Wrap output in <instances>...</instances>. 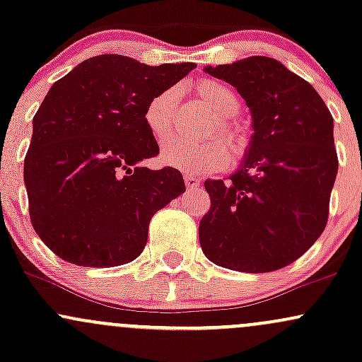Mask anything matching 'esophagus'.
Segmentation results:
<instances>
[{
  "label": "esophagus",
  "instance_id": "obj_1",
  "mask_svg": "<svg viewBox=\"0 0 362 362\" xmlns=\"http://www.w3.org/2000/svg\"><path fill=\"white\" fill-rule=\"evenodd\" d=\"M184 180H185V185H187V189H189V190H192V189H195V187L201 185V178L190 175V173H185Z\"/></svg>",
  "mask_w": 362,
  "mask_h": 362
}]
</instances>
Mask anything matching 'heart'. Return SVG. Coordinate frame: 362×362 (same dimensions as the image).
I'll return each instance as SVG.
<instances>
[{
  "instance_id": "obj_1",
  "label": "heart",
  "mask_w": 362,
  "mask_h": 362,
  "mask_svg": "<svg viewBox=\"0 0 362 362\" xmlns=\"http://www.w3.org/2000/svg\"><path fill=\"white\" fill-rule=\"evenodd\" d=\"M197 95L213 110V114L219 117V132L230 141L235 149L242 148V138H240L238 131L226 119L235 115L240 109V102L235 91L221 81L202 80L197 83ZM173 100H175V93L172 90H167L156 95L148 103L146 112H144V122L158 141L168 134L170 126H172ZM161 161L167 167L184 170L187 173H207L226 167L230 161V151H228L226 143H223L221 139L189 141L170 138L161 149Z\"/></svg>"
}]
</instances>
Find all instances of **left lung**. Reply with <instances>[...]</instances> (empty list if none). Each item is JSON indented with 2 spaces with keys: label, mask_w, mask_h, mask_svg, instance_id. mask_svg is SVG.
Wrapping results in <instances>:
<instances>
[{
  "label": "left lung",
  "mask_w": 362,
  "mask_h": 362,
  "mask_svg": "<svg viewBox=\"0 0 362 362\" xmlns=\"http://www.w3.org/2000/svg\"><path fill=\"white\" fill-rule=\"evenodd\" d=\"M204 73L242 95L253 134L235 173L204 182L211 207L199 224L202 252L233 271H277L325 230L339 170L334 119L317 90L272 57L206 66Z\"/></svg>",
  "instance_id": "1"
}]
</instances>
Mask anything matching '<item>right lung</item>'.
I'll return each instance as SVG.
<instances>
[{"mask_svg": "<svg viewBox=\"0 0 362 362\" xmlns=\"http://www.w3.org/2000/svg\"><path fill=\"white\" fill-rule=\"evenodd\" d=\"M194 68L102 54L47 91L23 180L32 226L62 260L83 267L134 260L153 214L185 192L178 170H149L141 161L160 153L144 122L148 103Z\"/></svg>", "mask_w": 362, "mask_h": 362, "instance_id": "add662e5", "label": "right lung"}]
</instances>
